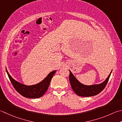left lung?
I'll return each instance as SVG.
<instances>
[{"mask_svg": "<svg viewBox=\"0 0 122 122\" xmlns=\"http://www.w3.org/2000/svg\"><path fill=\"white\" fill-rule=\"evenodd\" d=\"M69 80L71 88L76 94L81 97H91L95 96L101 92L103 90L107 85L110 77L112 70L109 73L106 80L99 84L92 85H85L79 81L72 73L69 70Z\"/></svg>", "mask_w": 122, "mask_h": 122, "instance_id": "1", "label": "left lung"}]
</instances>
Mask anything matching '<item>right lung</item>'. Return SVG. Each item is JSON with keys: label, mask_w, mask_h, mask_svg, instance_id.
Instances as JSON below:
<instances>
[{"label": "right lung", "mask_w": 122, "mask_h": 122, "mask_svg": "<svg viewBox=\"0 0 122 122\" xmlns=\"http://www.w3.org/2000/svg\"><path fill=\"white\" fill-rule=\"evenodd\" d=\"M6 72L12 85L19 94L28 98H38L42 97L47 91L51 80L56 73V70L51 71L42 81L37 84L30 86L23 84L15 80L9 75L7 69Z\"/></svg>", "instance_id": "add662e5"}]
</instances>
